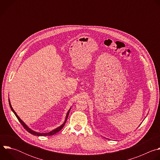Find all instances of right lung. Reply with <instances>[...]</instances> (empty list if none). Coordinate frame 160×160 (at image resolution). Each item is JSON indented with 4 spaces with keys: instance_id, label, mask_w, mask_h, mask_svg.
<instances>
[{
    "instance_id": "right-lung-1",
    "label": "right lung",
    "mask_w": 160,
    "mask_h": 160,
    "mask_svg": "<svg viewBox=\"0 0 160 160\" xmlns=\"http://www.w3.org/2000/svg\"><path fill=\"white\" fill-rule=\"evenodd\" d=\"M9 106H10V108H11V110L12 111V112L14 113V115H16V118H18V120H19V122H20V123L22 125V127H23L24 128H25V129H26V130L27 131H28L29 133H32V134H33V135H37V136H49V135H54V134H55V133H56L57 132H59L62 128H63V127H64V125H65V123H66V120H67V118H68V115H69V112H70V109H69V111H68V112H67V115H66V118H65V120H64V122L60 126V127H58V128H55L54 130H52V131H51V132H48V133H39V132H35V131H33V130H32V129H30L23 122H22L21 119H20V118L18 116V115L16 114V112L14 111V110L13 109V108H12V106H11V102H10V101H9Z\"/></svg>"
}]
</instances>
